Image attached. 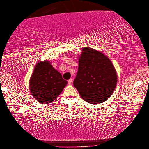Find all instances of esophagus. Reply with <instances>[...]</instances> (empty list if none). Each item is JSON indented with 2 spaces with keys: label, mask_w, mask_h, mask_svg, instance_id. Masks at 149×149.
<instances>
[{
  "label": "esophagus",
  "mask_w": 149,
  "mask_h": 149,
  "mask_svg": "<svg viewBox=\"0 0 149 149\" xmlns=\"http://www.w3.org/2000/svg\"><path fill=\"white\" fill-rule=\"evenodd\" d=\"M68 84L69 85H71L72 84V79H69V80L68 81Z\"/></svg>",
  "instance_id": "obj_1"
}]
</instances>
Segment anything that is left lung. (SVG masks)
I'll use <instances>...</instances> for the list:
<instances>
[{"mask_svg":"<svg viewBox=\"0 0 149 149\" xmlns=\"http://www.w3.org/2000/svg\"><path fill=\"white\" fill-rule=\"evenodd\" d=\"M117 79L116 69L107 56L93 48H83L73 82L83 100L93 105L106 101L113 95Z\"/></svg>","mask_w":149,"mask_h":149,"instance_id":"8db88e82","label":"left lung"}]
</instances>
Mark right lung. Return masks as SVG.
Wrapping results in <instances>:
<instances>
[{
  "instance_id": "1",
  "label": "right lung",
  "mask_w": 149,
  "mask_h": 149,
  "mask_svg": "<svg viewBox=\"0 0 149 149\" xmlns=\"http://www.w3.org/2000/svg\"><path fill=\"white\" fill-rule=\"evenodd\" d=\"M68 81L48 60L38 61L29 80L31 96L42 104L53 102L58 96Z\"/></svg>"
}]
</instances>
